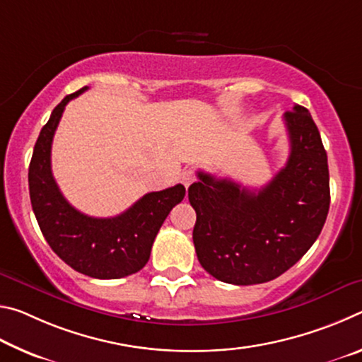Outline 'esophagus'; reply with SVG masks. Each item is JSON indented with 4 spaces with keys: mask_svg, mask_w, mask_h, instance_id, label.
<instances>
[{
    "mask_svg": "<svg viewBox=\"0 0 362 362\" xmlns=\"http://www.w3.org/2000/svg\"><path fill=\"white\" fill-rule=\"evenodd\" d=\"M196 180V175L192 169H185L183 173L180 174V182L185 185V188H188L192 183Z\"/></svg>",
    "mask_w": 362,
    "mask_h": 362,
    "instance_id": "34e87169",
    "label": "esophagus"
}]
</instances>
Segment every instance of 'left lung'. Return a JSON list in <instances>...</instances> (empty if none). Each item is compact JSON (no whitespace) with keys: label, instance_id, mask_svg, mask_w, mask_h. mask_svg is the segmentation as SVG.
<instances>
[{"label":"left lung","instance_id":"1","mask_svg":"<svg viewBox=\"0 0 362 362\" xmlns=\"http://www.w3.org/2000/svg\"><path fill=\"white\" fill-rule=\"evenodd\" d=\"M291 153L260 189L198 173L188 188L193 243L207 273L228 284H262L302 259L320 236L330 204L327 153L305 107L284 115Z\"/></svg>","mask_w":362,"mask_h":362}]
</instances>
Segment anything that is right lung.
Returning <instances> with one entry per match:
<instances>
[{
  "label": "right lung",
  "mask_w": 362,
  "mask_h": 362,
  "mask_svg": "<svg viewBox=\"0 0 362 362\" xmlns=\"http://www.w3.org/2000/svg\"><path fill=\"white\" fill-rule=\"evenodd\" d=\"M86 89L66 95L41 129L28 168L30 199L42 236L66 265L90 278L118 279L146 265L153 241L173 207L185 196V187L179 183L146 193L129 209L110 218L76 211L54 180L51 146L65 105Z\"/></svg>",
  "instance_id": "add662e5"
}]
</instances>
